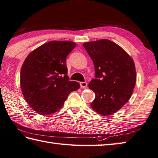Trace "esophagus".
Instances as JSON below:
<instances>
[{
  "mask_svg": "<svg viewBox=\"0 0 158 158\" xmlns=\"http://www.w3.org/2000/svg\"><path fill=\"white\" fill-rule=\"evenodd\" d=\"M87 85H88V83L86 82H80V86L83 88H87Z\"/></svg>",
  "mask_w": 158,
  "mask_h": 158,
  "instance_id": "34e87169",
  "label": "esophagus"
}]
</instances>
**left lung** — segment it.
<instances>
[{"mask_svg":"<svg viewBox=\"0 0 158 158\" xmlns=\"http://www.w3.org/2000/svg\"><path fill=\"white\" fill-rule=\"evenodd\" d=\"M83 46L95 70V79L88 85L95 93L90 106L103 116L116 113L133 93L136 81L134 61L120 46L109 40L85 42Z\"/></svg>","mask_w":158,"mask_h":158,"instance_id":"1","label":"left lung"}]
</instances>
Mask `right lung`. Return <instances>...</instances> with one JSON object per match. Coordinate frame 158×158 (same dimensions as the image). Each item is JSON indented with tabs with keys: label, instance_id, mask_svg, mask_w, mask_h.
Wrapping results in <instances>:
<instances>
[{
	"label": "right lung",
	"instance_id": "1",
	"mask_svg": "<svg viewBox=\"0 0 158 158\" xmlns=\"http://www.w3.org/2000/svg\"><path fill=\"white\" fill-rule=\"evenodd\" d=\"M75 46L70 41H51L33 51L24 60L20 72L22 92L38 114L56 112L70 92L79 88V83L70 81L66 75V57Z\"/></svg>",
	"mask_w": 158,
	"mask_h": 158
}]
</instances>
